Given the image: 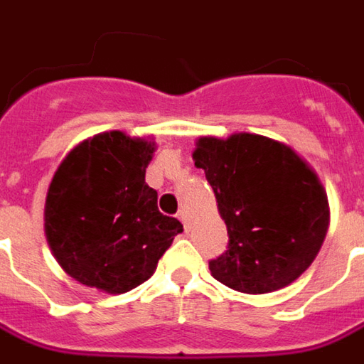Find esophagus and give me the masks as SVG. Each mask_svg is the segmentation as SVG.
Masks as SVG:
<instances>
[{
    "label": "esophagus",
    "instance_id": "1",
    "mask_svg": "<svg viewBox=\"0 0 364 364\" xmlns=\"http://www.w3.org/2000/svg\"><path fill=\"white\" fill-rule=\"evenodd\" d=\"M178 218H180V222L184 224V228H190V214H188L186 210H180L178 212Z\"/></svg>",
    "mask_w": 364,
    "mask_h": 364
}]
</instances>
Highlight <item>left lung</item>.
<instances>
[{"label":"left lung","instance_id":"obj_1","mask_svg":"<svg viewBox=\"0 0 364 364\" xmlns=\"http://www.w3.org/2000/svg\"><path fill=\"white\" fill-rule=\"evenodd\" d=\"M192 158L228 228V250L210 260L212 277L245 294L274 292L299 279L331 220L313 166L289 144L248 132L202 136Z\"/></svg>","mask_w":364,"mask_h":364}]
</instances>
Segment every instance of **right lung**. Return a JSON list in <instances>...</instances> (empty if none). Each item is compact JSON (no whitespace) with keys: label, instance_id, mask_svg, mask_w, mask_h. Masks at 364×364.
I'll use <instances>...</instances> for the list:
<instances>
[{"label":"right lung","instance_id":"right-lung-1","mask_svg":"<svg viewBox=\"0 0 364 364\" xmlns=\"http://www.w3.org/2000/svg\"><path fill=\"white\" fill-rule=\"evenodd\" d=\"M154 152L152 138L112 130L74 146L58 166L43 228L53 258L80 284L108 294L136 289L184 230L146 184Z\"/></svg>","mask_w":364,"mask_h":364}]
</instances>
